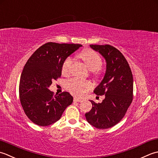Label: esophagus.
<instances>
[{"instance_id":"34e87169","label":"esophagus","mask_w":158,"mask_h":158,"mask_svg":"<svg viewBox=\"0 0 158 158\" xmlns=\"http://www.w3.org/2000/svg\"><path fill=\"white\" fill-rule=\"evenodd\" d=\"M73 101L76 102H83L82 99H79V98H73Z\"/></svg>"}]
</instances>
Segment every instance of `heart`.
I'll list each match as a JSON object with an SVG mask.
<instances>
[{
    "label": "heart",
    "mask_w": 158,
    "mask_h": 158,
    "mask_svg": "<svg viewBox=\"0 0 158 158\" xmlns=\"http://www.w3.org/2000/svg\"><path fill=\"white\" fill-rule=\"evenodd\" d=\"M89 69L98 72L102 65V59L99 54L91 49H85L80 54ZM73 63L72 56H68L64 60L62 65V72L65 74L69 73ZM65 88L72 94L82 97L93 88L92 83L89 80H82L78 78L68 80L65 82Z\"/></svg>",
    "instance_id": "obj_1"
}]
</instances>
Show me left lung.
Returning <instances> with one entry per match:
<instances>
[{"label":"left lung","instance_id":"1","mask_svg":"<svg viewBox=\"0 0 158 158\" xmlns=\"http://www.w3.org/2000/svg\"><path fill=\"white\" fill-rule=\"evenodd\" d=\"M106 61V71L96 95H104L102 103L91 100L93 107L85 114L89 123L98 129H108L117 124L126 113L133 99V76L127 60L110 45H90ZM99 98V97H98Z\"/></svg>","mask_w":158,"mask_h":158}]
</instances>
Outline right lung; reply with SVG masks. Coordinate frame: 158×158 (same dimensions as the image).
<instances>
[{
    "label": "right lung",
    "mask_w": 158,
    "mask_h": 158,
    "mask_svg": "<svg viewBox=\"0 0 158 158\" xmlns=\"http://www.w3.org/2000/svg\"><path fill=\"white\" fill-rule=\"evenodd\" d=\"M81 46L48 42L39 48L25 64L19 95L26 115L35 124L48 126L55 123L72 104L73 97L68 92L54 95L48 87L60 77L64 60Z\"/></svg>",
    "instance_id": "obj_1"
}]
</instances>
